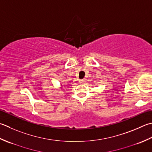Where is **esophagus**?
I'll use <instances>...</instances> for the list:
<instances>
[{
	"instance_id": "esophagus-1",
	"label": "esophagus",
	"mask_w": 152,
	"mask_h": 152,
	"mask_svg": "<svg viewBox=\"0 0 152 152\" xmlns=\"http://www.w3.org/2000/svg\"><path fill=\"white\" fill-rule=\"evenodd\" d=\"M79 82H80V84H82L83 83H84V80H82V79H81V80H79Z\"/></svg>"
}]
</instances>
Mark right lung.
<instances>
[{"mask_svg":"<svg viewBox=\"0 0 152 152\" xmlns=\"http://www.w3.org/2000/svg\"><path fill=\"white\" fill-rule=\"evenodd\" d=\"M61 86H62V85H61Z\"/></svg>","mask_w":152,"mask_h":152,"instance_id":"obj_1","label":"right lung"}]
</instances>
